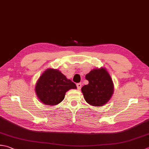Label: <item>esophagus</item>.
Instances as JSON below:
<instances>
[{
    "instance_id": "obj_1",
    "label": "esophagus",
    "mask_w": 149,
    "mask_h": 149,
    "mask_svg": "<svg viewBox=\"0 0 149 149\" xmlns=\"http://www.w3.org/2000/svg\"><path fill=\"white\" fill-rule=\"evenodd\" d=\"M76 85H77V89L78 90H80L81 88V86H82V84H81V83H77Z\"/></svg>"
}]
</instances>
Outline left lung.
<instances>
[{
  "label": "left lung",
  "mask_w": 149,
  "mask_h": 149,
  "mask_svg": "<svg viewBox=\"0 0 149 149\" xmlns=\"http://www.w3.org/2000/svg\"><path fill=\"white\" fill-rule=\"evenodd\" d=\"M85 78L88 84L81 88L85 101L94 107L107 104L113 94V83L107 69L104 67L93 69Z\"/></svg>",
  "instance_id": "8db88e82"
}]
</instances>
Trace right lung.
Returning <instances> with one entry per match:
<instances>
[{
	"mask_svg": "<svg viewBox=\"0 0 149 149\" xmlns=\"http://www.w3.org/2000/svg\"><path fill=\"white\" fill-rule=\"evenodd\" d=\"M76 88L75 84L59 70L48 68L37 80L35 90L40 102L46 105L55 106L64 100L67 91Z\"/></svg>",
	"mask_w": 149,
	"mask_h": 149,
	"instance_id": "obj_1",
	"label": "right lung"
}]
</instances>
